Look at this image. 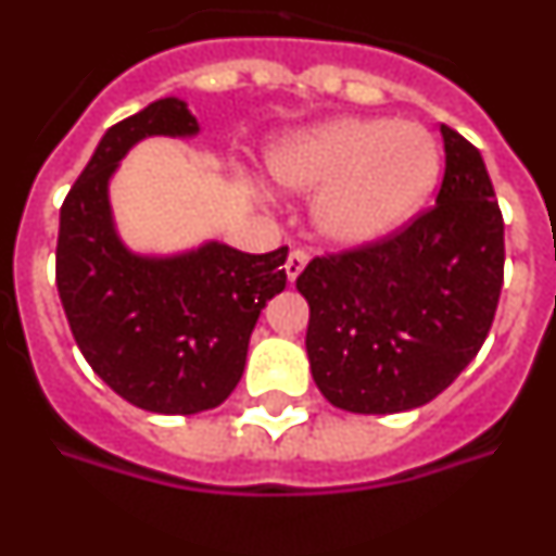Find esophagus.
<instances>
[{
	"instance_id": "34e87169",
	"label": "esophagus",
	"mask_w": 556,
	"mask_h": 556,
	"mask_svg": "<svg viewBox=\"0 0 556 556\" xmlns=\"http://www.w3.org/2000/svg\"><path fill=\"white\" fill-rule=\"evenodd\" d=\"M306 264H308V255L303 253V250H292V253H289V258H287V278H289V283H294V278H298V275L303 273V269H306Z\"/></svg>"
}]
</instances>
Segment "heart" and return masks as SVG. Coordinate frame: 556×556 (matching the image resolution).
Instances as JSON below:
<instances>
[{
	"mask_svg": "<svg viewBox=\"0 0 556 556\" xmlns=\"http://www.w3.org/2000/svg\"><path fill=\"white\" fill-rule=\"evenodd\" d=\"M440 144L415 122L331 119L292 130L267 150L287 191H317L314 230L339 248L381 242L424 211L440 180Z\"/></svg>",
	"mask_w": 556,
	"mask_h": 556,
	"instance_id": "obj_1",
	"label": "heart"
}]
</instances>
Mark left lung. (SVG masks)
I'll list each match as a JSON object with an SVG mask.
<instances>
[{
    "label": "left lung",
    "instance_id": "1",
    "mask_svg": "<svg viewBox=\"0 0 556 556\" xmlns=\"http://www.w3.org/2000/svg\"><path fill=\"white\" fill-rule=\"evenodd\" d=\"M437 205L384 242L308 262L306 353L333 406L392 415L429 404L473 362L504 283V219L481 152L440 127Z\"/></svg>",
    "mask_w": 556,
    "mask_h": 556
}]
</instances>
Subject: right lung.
Returning a JSON list of instances; mask_svg holds the SVG:
<instances>
[{"label": "right lung", "mask_w": 556, "mask_h": 556, "mask_svg": "<svg viewBox=\"0 0 556 556\" xmlns=\"http://www.w3.org/2000/svg\"><path fill=\"white\" fill-rule=\"evenodd\" d=\"M198 132L178 97L108 127L63 200L58 230V294L77 348L116 395L159 415L223 404L244 372L258 314L287 287V248L253 255L211 239L144 255L122 242L108 194L119 161L150 136Z\"/></svg>", "instance_id": "1"}]
</instances>
